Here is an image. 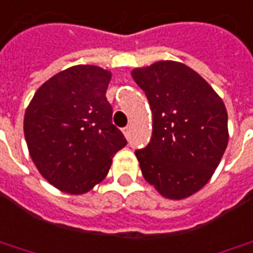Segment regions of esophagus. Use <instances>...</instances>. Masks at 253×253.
<instances>
[{
	"label": "esophagus",
	"instance_id": "obj_1",
	"mask_svg": "<svg viewBox=\"0 0 253 253\" xmlns=\"http://www.w3.org/2000/svg\"><path fill=\"white\" fill-rule=\"evenodd\" d=\"M123 134H125L126 138H128V137H130V127H125V128H123Z\"/></svg>",
	"mask_w": 253,
	"mask_h": 253
}]
</instances>
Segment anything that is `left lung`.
<instances>
[{
    "instance_id": "1",
    "label": "left lung",
    "mask_w": 253,
    "mask_h": 253,
    "mask_svg": "<svg viewBox=\"0 0 253 253\" xmlns=\"http://www.w3.org/2000/svg\"><path fill=\"white\" fill-rule=\"evenodd\" d=\"M148 98L152 137L135 151L141 171L165 198L184 199L209 181L227 148V111L195 70L173 61L131 72Z\"/></svg>"
}]
</instances>
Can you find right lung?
<instances>
[{
	"mask_svg": "<svg viewBox=\"0 0 253 253\" xmlns=\"http://www.w3.org/2000/svg\"><path fill=\"white\" fill-rule=\"evenodd\" d=\"M111 77L98 66H72L42 84L26 109L23 130L33 162L61 191H90L127 144L112 125V106L105 95Z\"/></svg>",
	"mask_w": 253,
	"mask_h": 253,
	"instance_id": "obj_1",
	"label": "right lung"
}]
</instances>
